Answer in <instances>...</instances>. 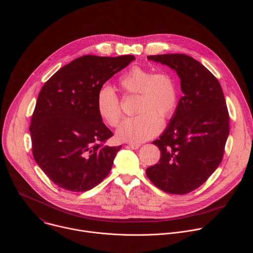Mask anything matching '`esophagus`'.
I'll return each mask as SVG.
<instances>
[{
    "instance_id": "obj_1",
    "label": "esophagus",
    "mask_w": 253,
    "mask_h": 253,
    "mask_svg": "<svg viewBox=\"0 0 253 253\" xmlns=\"http://www.w3.org/2000/svg\"><path fill=\"white\" fill-rule=\"evenodd\" d=\"M128 146H129L131 149H138L141 145H140V144H136V143H129Z\"/></svg>"
}]
</instances>
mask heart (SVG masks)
<instances>
[{"instance_id":"b5f03b06","label":"heart","mask_w":253,"mask_h":253,"mask_svg":"<svg viewBox=\"0 0 253 253\" xmlns=\"http://www.w3.org/2000/svg\"><path fill=\"white\" fill-rule=\"evenodd\" d=\"M120 87L128 94H137V116L126 118L116 132L118 140L141 143L154 137L162 127L161 119L170 118L177 105V83L168 72H153L135 66L119 79ZM96 107L100 117L110 126H117L122 109L118 96L109 86L97 94Z\"/></svg>"}]
</instances>
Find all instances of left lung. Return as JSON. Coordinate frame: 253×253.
Returning a JSON list of instances; mask_svg holds the SVG:
<instances>
[{
    "label": "left lung",
    "instance_id": "8db88e82",
    "mask_svg": "<svg viewBox=\"0 0 253 253\" xmlns=\"http://www.w3.org/2000/svg\"><path fill=\"white\" fill-rule=\"evenodd\" d=\"M174 70L183 96L159 139V163L146 169L151 182L170 194L201 186L222 160L229 115L218 80L200 62L184 54L148 56Z\"/></svg>",
    "mask_w": 253,
    "mask_h": 253
}]
</instances>
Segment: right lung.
Instances as JSON below:
<instances>
[{"label": "right lung", "instance_id": "obj_1", "mask_svg": "<svg viewBox=\"0 0 253 253\" xmlns=\"http://www.w3.org/2000/svg\"><path fill=\"white\" fill-rule=\"evenodd\" d=\"M135 57L86 55L62 67L41 89L31 120L34 159L59 187L88 191L109 174L120 146L100 117L96 98L111 77Z\"/></svg>", "mask_w": 253, "mask_h": 253}]
</instances>
